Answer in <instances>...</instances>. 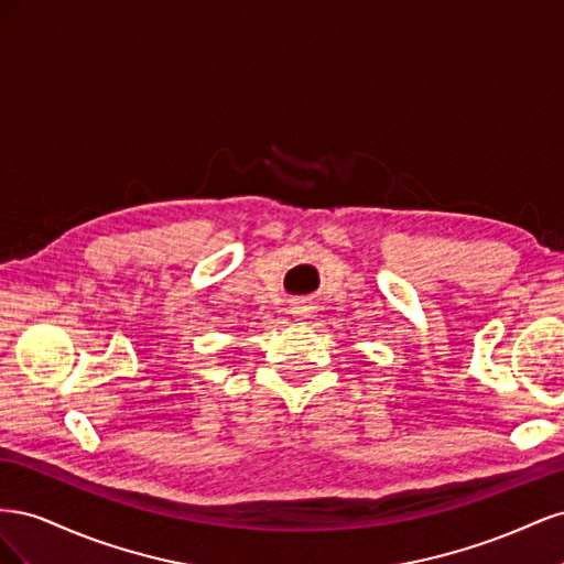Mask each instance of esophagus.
Returning a JSON list of instances; mask_svg holds the SVG:
<instances>
[{"instance_id":"esophagus-1","label":"esophagus","mask_w":564,"mask_h":564,"mask_svg":"<svg viewBox=\"0 0 564 564\" xmlns=\"http://www.w3.org/2000/svg\"><path fill=\"white\" fill-rule=\"evenodd\" d=\"M292 313H294L296 317H308V315H311V305H308V303H296Z\"/></svg>"}]
</instances>
